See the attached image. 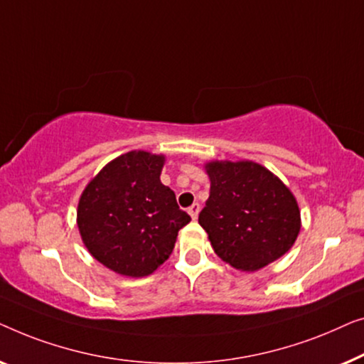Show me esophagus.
<instances>
[{
  "label": "esophagus",
  "instance_id": "obj_1",
  "mask_svg": "<svg viewBox=\"0 0 364 364\" xmlns=\"http://www.w3.org/2000/svg\"><path fill=\"white\" fill-rule=\"evenodd\" d=\"M199 209H201V206H199L198 203L191 204V206L188 208V213H189V216H191L193 219H196V218H198V214H199Z\"/></svg>",
  "mask_w": 364,
  "mask_h": 364
}]
</instances>
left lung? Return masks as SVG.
I'll list each match as a JSON object with an SVG mask.
<instances>
[{
    "instance_id": "left-lung-1",
    "label": "left lung",
    "mask_w": 364,
    "mask_h": 364,
    "mask_svg": "<svg viewBox=\"0 0 364 364\" xmlns=\"http://www.w3.org/2000/svg\"><path fill=\"white\" fill-rule=\"evenodd\" d=\"M204 168L211 191L198 221L214 252L247 272L282 257L300 231L290 189L254 161H211Z\"/></svg>"
}]
</instances>
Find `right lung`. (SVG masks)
Here are the masks:
<instances>
[{"instance_id": "obj_1", "label": "right lung", "mask_w": 364, "mask_h": 364, "mask_svg": "<svg viewBox=\"0 0 364 364\" xmlns=\"http://www.w3.org/2000/svg\"><path fill=\"white\" fill-rule=\"evenodd\" d=\"M163 165V155L125 153L102 168L79 199L77 226L87 250L117 274L155 272L191 221L160 181Z\"/></svg>"}]
</instances>
